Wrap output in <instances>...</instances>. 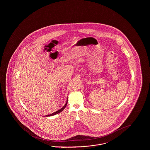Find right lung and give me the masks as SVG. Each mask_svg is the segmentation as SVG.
Wrapping results in <instances>:
<instances>
[{"label": "right lung", "instance_id": "1", "mask_svg": "<svg viewBox=\"0 0 150 150\" xmlns=\"http://www.w3.org/2000/svg\"><path fill=\"white\" fill-rule=\"evenodd\" d=\"M67 100H68V98H67ZM66 100V103H65V105H64V107H62V108H61L60 110H58V111H56V112H54V113L52 114L47 115V116H53V115H54L57 114H58V113H59V112H62V111L64 110V108L66 107V105H67V100Z\"/></svg>", "mask_w": 150, "mask_h": 150}]
</instances>
